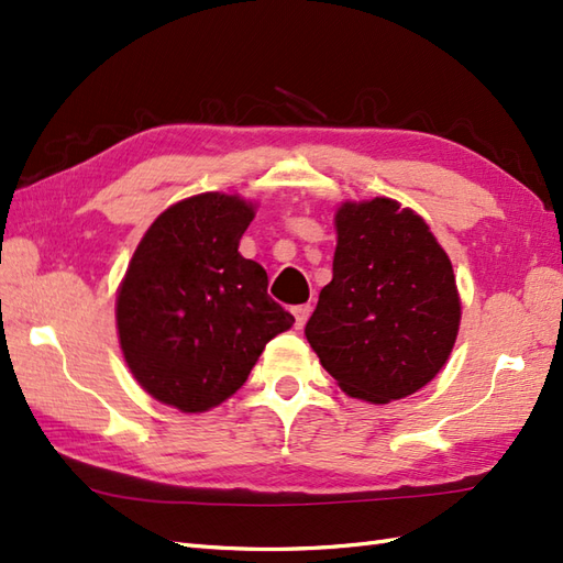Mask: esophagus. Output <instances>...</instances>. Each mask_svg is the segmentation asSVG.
<instances>
[{"mask_svg":"<svg viewBox=\"0 0 563 563\" xmlns=\"http://www.w3.org/2000/svg\"><path fill=\"white\" fill-rule=\"evenodd\" d=\"M309 312H312V307H309V305H297V307H292V314H295V327H297V329H302V327L307 324Z\"/></svg>","mask_w":563,"mask_h":563,"instance_id":"34e87169","label":"esophagus"}]
</instances>
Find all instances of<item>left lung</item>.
<instances>
[{"label":"left lung","instance_id":"obj_1","mask_svg":"<svg viewBox=\"0 0 563 563\" xmlns=\"http://www.w3.org/2000/svg\"><path fill=\"white\" fill-rule=\"evenodd\" d=\"M333 278L305 336L349 397L389 404L426 387L460 331L452 263L421 214L391 198L343 202Z\"/></svg>","mask_w":563,"mask_h":563}]
</instances>
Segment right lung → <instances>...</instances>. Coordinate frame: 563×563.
<instances>
[{"label": "right lung", "mask_w": 563, "mask_h": 563, "mask_svg": "<svg viewBox=\"0 0 563 563\" xmlns=\"http://www.w3.org/2000/svg\"><path fill=\"white\" fill-rule=\"evenodd\" d=\"M254 202L200 194L166 208L137 244L115 300L140 387L184 413L230 399L271 339L295 324L268 275L239 254Z\"/></svg>", "instance_id": "add662e5"}]
</instances>
